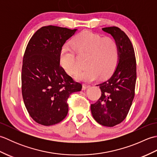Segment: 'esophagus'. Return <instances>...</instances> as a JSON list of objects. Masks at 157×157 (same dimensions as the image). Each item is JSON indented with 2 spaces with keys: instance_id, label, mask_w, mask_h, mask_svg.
Instances as JSON below:
<instances>
[{
  "instance_id": "esophagus-1",
  "label": "esophagus",
  "mask_w": 157,
  "mask_h": 157,
  "mask_svg": "<svg viewBox=\"0 0 157 157\" xmlns=\"http://www.w3.org/2000/svg\"><path fill=\"white\" fill-rule=\"evenodd\" d=\"M90 85H88V84H83V85H82V89L83 90H86L87 88H90Z\"/></svg>"
}]
</instances>
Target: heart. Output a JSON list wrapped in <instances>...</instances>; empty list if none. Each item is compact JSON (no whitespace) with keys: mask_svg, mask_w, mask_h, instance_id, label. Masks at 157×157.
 I'll return each mask as SVG.
<instances>
[{"mask_svg":"<svg viewBox=\"0 0 157 157\" xmlns=\"http://www.w3.org/2000/svg\"><path fill=\"white\" fill-rule=\"evenodd\" d=\"M75 51L79 55H87L85 63L87 68L75 77L79 81L92 82L98 76L108 77L115 71L119 61V46L114 39L84 31L73 40L72 46L65 45L61 49L60 63L70 75L76 74L79 70Z\"/></svg>","mask_w":157,"mask_h":157,"instance_id":"b5f03b06","label":"heart"}]
</instances>
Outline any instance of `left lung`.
<instances>
[{"label": "left lung", "mask_w": 157, "mask_h": 157, "mask_svg": "<svg viewBox=\"0 0 157 157\" xmlns=\"http://www.w3.org/2000/svg\"><path fill=\"white\" fill-rule=\"evenodd\" d=\"M111 34L119 46V61L108 80L97 85L101 98L90 106L92 117L99 124L113 127L126 117L134 98L136 61L132 42L117 27L102 29Z\"/></svg>", "instance_id": "8db88e82"}]
</instances>
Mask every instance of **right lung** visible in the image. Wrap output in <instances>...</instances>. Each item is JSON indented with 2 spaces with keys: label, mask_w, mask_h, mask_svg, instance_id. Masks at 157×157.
<instances>
[{
  "label": "right lung",
  "mask_w": 157,
  "mask_h": 157,
  "mask_svg": "<svg viewBox=\"0 0 157 157\" xmlns=\"http://www.w3.org/2000/svg\"><path fill=\"white\" fill-rule=\"evenodd\" d=\"M77 29L44 26L29 40L23 59L21 90L23 102L31 117L39 124H56L68 113L67 101L71 94L81 91L60 65L63 44Z\"/></svg>",
  "instance_id": "obj_1"
}]
</instances>
